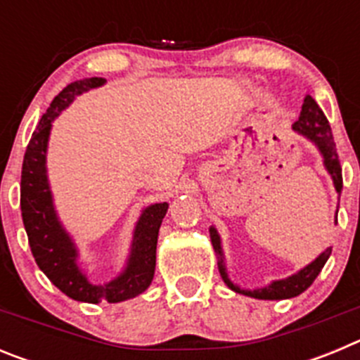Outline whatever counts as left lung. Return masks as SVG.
<instances>
[{
	"label": "left lung",
	"mask_w": 360,
	"mask_h": 360,
	"mask_svg": "<svg viewBox=\"0 0 360 360\" xmlns=\"http://www.w3.org/2000/svg\"><path fill=\"white\" fill-rule=\"evenodd\" d=\"M294 131H297L299 135L307 136L308 141L314 142L319 149V153L323 155V164L326 167V171L330 173L333 180V186H335V191L341 195L342 189V169H341V162H339V155H337L335 142H333L332 129H330L328 119L324 117L323 110L319 108V104L307 95L304 97L303 108H301V115H299L297 122H294L292 126ZM335 221H337V212H335ZM211 232V241L212 247H214L216 254H218V269L219 274H221V279L225 281L231 290L238 292V294L249 295V297L254 299H290L295 297V295L303 294L308 287H310L314 279L319 276V272L323 270L324 263L328 262L330 254H332V249H326L324 252H321L319 256L307 265L304 269H301L299 272L292 274L290 278L287 279H278V281H272L270 285L263 288H254V290H245V288H240L238 285L229 279L227 269H225L224 262V249H221V240H219V234L214 227L209 229Z\"/></svg>",
	"instance_id": "1"
}]
</instances>
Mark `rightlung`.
Listing matches in <instances>:
<instances>
[{"instance_id": "right-lung-1", "label": "right lung", "mask_w": 360, "mask_h": 360, "mask_svg": "<svg viewBox=\"0 0 360 360\" xmlns=\"http://www.w3.org/2000/svg\"><path fill=\"white\" fill-rule=\"evenodd\" d=\"M106 82L103 77H91L68 84L52 101L39 120V126L27 146L21 171V216L27 231L30 250L46 278L63 294L82 303H120L136 297L151 285L157 265V240L167 203H153L142 211L135 225L131 252L124 270L106 285H94L77 265V247L57 218L52 191L46 174V149H49L52 122L77 95L98 88Z\"/></svg>"}]
</instances>
